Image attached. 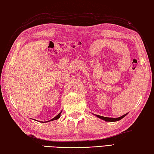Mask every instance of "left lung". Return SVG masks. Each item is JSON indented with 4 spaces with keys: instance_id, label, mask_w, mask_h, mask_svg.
<instances>
[{
    "instance_id": "obj_1",
    "label": "left lung",
    "mask_w": 154,
    "mask_h": 154,
    "mask_svg": "<svg viewBox=\"0 0 154 154\" xmlns=\"http://www.w3.org/2000/svg\"><path fill=\"white\" fill-rule=\"evenodd\" d=\"M128 114V113H126V114H125V115H122V116H121V117H118V118H109V117H102V116L98 115H96L97 117H98V118H100V119H102V120H105V121H106V122H115V121H118V120H121L122 118H124V117H126V116Z\"/></svg>"
}]
</instances>
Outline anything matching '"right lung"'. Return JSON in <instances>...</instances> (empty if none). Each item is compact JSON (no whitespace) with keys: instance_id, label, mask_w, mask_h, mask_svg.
Wrapping results in <instances>:
<instances>
[{"instance_id":"obj_1","label":"right lung","mask_w":154,"mask_h":154,"mask_svg":"<svg viewBox=\"0 0 154 154\" xmlns=\"http://www.w3.org/2000/svg\"><path fill=\"white\" fill-rule=\"evenodd\" d=\"M61 112H62V111L60 112V113H59V114H58L57 116H56V117H54V119H51V120H48V122L49 121H52V120H57V119H59L60 117V116H61ZM47 122H48V121H47Z\"/></svg>"}]
</instances>
